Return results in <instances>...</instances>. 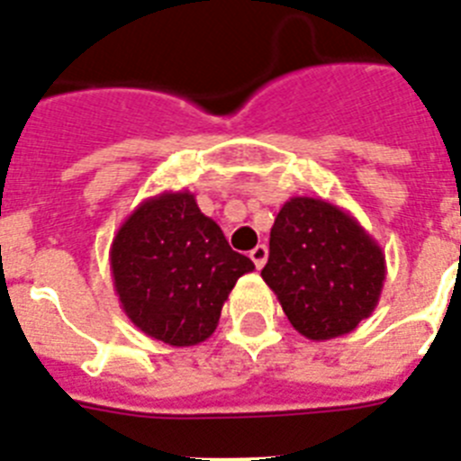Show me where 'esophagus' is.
I'll return each mask as SVG.
<instances>
[{
	"label": "esophagus",
	"instance_id": "esophagus-1",
	"mask_svg": "<svg viewBox=\"0 0 461 461\" xmlns=\"http://www.w3.org/2000/svg\"><path fill=\"white\" fill-rule=\"evenodd\" d=\"M249 258H251V261H254V266H257V268L261 270L263 266H266V261H268V247H266V245H257V247H254V249L249 251Z\"/></svg>",
	"mask_w": 461,
	"mask_h": 461
}]
</instances>
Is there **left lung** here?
I'll return each mask as SVG.
<instances>
[{
	"instance_id": "8db88e82",
	"label": "left lung",
	"mask_w": 461,
	"mask_h": 461,
	"mask_svg": "<svg viewBox=\"0 0 461 461\" xmlns=\"http://www.w3.org/2000/svg\"><path fill=\"white\" fill-rule=\"evenodd\" d=\"M384 275L383 247L343 207L308 195L282 204L261 277L301 336L352 333L375 310Z\"/></svg>"
}]
</instances>
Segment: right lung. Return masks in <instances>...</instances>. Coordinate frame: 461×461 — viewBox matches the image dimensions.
<instances>
[{"label":"right lung","instance_id":"obj_1","mask_svg":"<svg viewBox=\"0 0 461 461\" xmlns=\"http://www.w3.org/2000/svg\"><path fill=\"white\" fill-rule=\"evenodd\" d=\"M109 263L128 320L172 348L207 340L235 282L254 270L188 191L137 204L113 235Z\"/></svg>","mask_w":461,"mask_h":461}]
</instances>
